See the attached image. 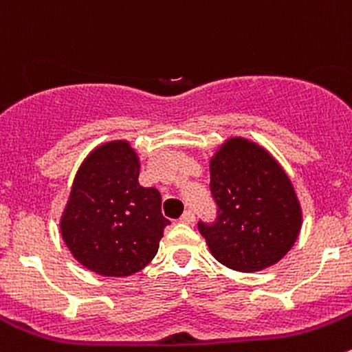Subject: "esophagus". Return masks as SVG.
<instances>
[{
	"mask_svg": "<svg viewBox=\"0 0 352 352\" xmlns=\"http://www.w3.org/2000/svg\"><path fill=\"white\" fill-rule=\"evenodd\" d=\"M179 221L183 222V224H193V222H195V214L191 210H184L183 215H181Z\"/></svg>",
	"mask_w": 352,
	"mask_h": 352,
	"instance_id": "34e87169",
	"label": "esophagus"
}]
</instances>
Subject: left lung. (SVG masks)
I'll return each instance as SVG.
<instances>
[{
	"label": "left lung",
	"instance_id": "8db88e82",
	"mask_svg": "<svg viewBox=\"0 0 352 352\" xmlns=\"http://www.w3.org/2000/svg\"><path fill=\"white\" fill-rule=\"evenodd\" d=\"M212 224L198 231L217 262L238 272H258L279 262L301 229V207L291 179L260 145L229 138L210 159Z\"/></svg>",
	"mask_w": 352,
	"mask_h": 352
}]
</instances>
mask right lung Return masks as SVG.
Instances as JSON below:
<instances>
[{
	"instance_id": "1",
	"label": "right lung",
	"mask_w": 352,
	"mask_h": 352,
	"mask_svg": "<svg viewBox=\"0 0 352 352\" xmlns=\"http://www.w3.org/2000/svg\"><path fill=\"white\" fill-rule=\"evenodd\" d=\"M138 171L135 151L118 140L90 152L73 181L61 236L72 255L99 276L144 269L171 224L161 212L159 190L140 186Z\"/></svg>"
}]
</instances>
